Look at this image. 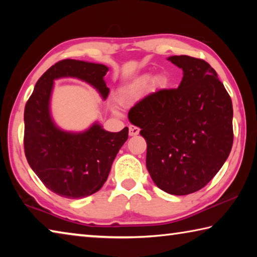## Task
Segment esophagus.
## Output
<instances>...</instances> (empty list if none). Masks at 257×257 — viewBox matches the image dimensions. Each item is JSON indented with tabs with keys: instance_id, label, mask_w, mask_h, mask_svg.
<instances>
[{
	"instance_id": "1",
	"label": "esophagus",
	"mask_w": 257,
	"mask_h": 257,
	"mask_svg": "<svg viewBox=\"0 0 257 257\" xmlns=\"http://www.w3.org/2000/svg\"><path fill=\"white\" fill-rule=\"evenodd\" d=\"M139 134V128L134 127V125H130L129 127V136H137Z\"/></svg>"
}]
</instances>
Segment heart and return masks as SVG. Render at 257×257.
<instances>
[{
	"label": "heart",
	"mask_w": 257,
	"mask_h": 257,
	"mask_svg": "<svg viewBox=\"0 0 257 257\" xmlns=\"http://www.w3.org/2000/svg\"><path fill=\"white\" fill-rule=\"evenodd\" d=\"M150 79H151V76L145 75L143 76L137 82H134L132 85L122 87V88L118 92V95H116V99H118V102L120 104H122V105H127V104L137 101V99L142 96L143 88L146 86V84L150 81ZM161 81H162L161 80V78H158V82H161Z\"/></svg>",
	"instance_id": "heart-1"
}]
</instances>
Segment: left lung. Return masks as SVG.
<instances>
[{
    "label": "left lung",
    "mask_w": 257,
    "mask_h": 257,
    "mask_svg": "<svg viewBox=\"0 0 257 257\" xmlns=\"http://www.w3.org/2000/svg\"><path fill=\"white\" fill-rule=\"evenodd\" d=\"M182 70L177 89L145 97L128 113L147 143L146 168L171 195L203 188L227 161L233 142L232 102L210 64L188 55L169 56Z\"/></svg>",
    "instance_id": "1"
}]
</instances>
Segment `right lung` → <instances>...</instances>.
Here are the masks:
<instances>
[{
  "label": "right lung",
  "mask_w": 257,
  "mask_h": 257,
  "mask_svg": "<svg viewBox=\"0 0 257 257\" xmlns=\"http://www.w3.org/2000/svg\"><path fill=\"white\" fill-rule=\"evenodd\" d=\"M107 71L101 63L60 61L38 79L26 104L24 145L28 164L47 188L62 197H87L102 188L113 161L128 139V127L111 133L95 121L82 132L60 128L51 111L54 81L79 79L96 89L105 101L110 93L104 80Z\"/></svg>",
  "instance_id": "add662e5"
}]
</instances>
